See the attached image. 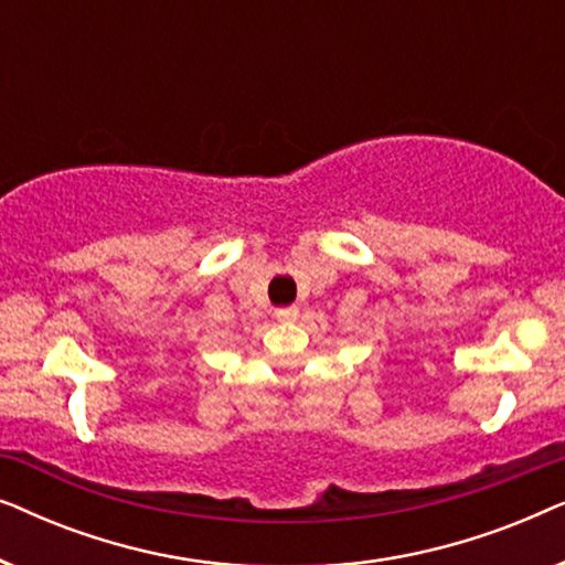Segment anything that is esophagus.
I'll return each mask as SVG.
<instances>
[{"label": "esophagus", "instance_id": "34e87169", "mask_svg": "<svg viewBox=\"0 0 565 565\" xmlns=\"http://www.w3.org/2000/svg\"><path fill=\"white\" fill-rule=\"evenodd\" d=\"M275 319H277V321H296V319H298V308H296V306L277 308V311H275Z\"/></svg>", "mask_w": 565, "mask_h": 565}]
</instances>
